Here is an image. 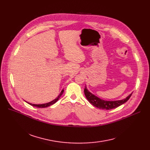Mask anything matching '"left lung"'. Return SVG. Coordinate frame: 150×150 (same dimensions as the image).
Instances as JSON below:
<instances>
[{
  "label": "left lung",
  "mask_w": 150,
  "mask_h": 150,
  "mask_svg": "<svg viewBox=\"0 0 150 150\" xmlns=\"http://www.w3.org/2000/svg\"><path fill=\"white\" fill-rule=\"evenodd\" d=\"M85 96L88 100L90 103L98 108L102 109H106L109 110L114 108H116L119 107V106L123 105V103H126L131 97L132 93H131L129 96H128L127 98L121 100H117V101H105L102 99L99 98L97 96H94L93 94L91 93L86 88V86H85V88L84 90Z\"/></svg>",
  "instance_id": "8db88e82"
}]
</instances>
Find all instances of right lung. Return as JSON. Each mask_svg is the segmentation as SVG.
<instances>
[{
  "instance_id": "add662e5",
  "label": "right lung",
  "mask_w": 150,
  "mask_h": 150,
  "mask_svg": "<svg viewBox=\"0 0 150 150\" xmlns=\"http://www.w3.org/2000/svg\"><path fill=\"white\" fill-rule=\"evenodd\" d=\"M63 92H64V90L62 89V91L61 92L60 94L58 96V97L56 98L53 100V101L49 102V103H45V104H41V105H35V104H31V103H28L29 105L33 106H35V107H36V108H46V107H48V106H50L52 105H53L54 103H56V102L59 100V98H60V97L62 96V94L63 93Z\"/></svg>"
}]
</instances>
